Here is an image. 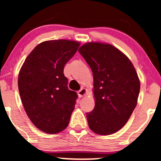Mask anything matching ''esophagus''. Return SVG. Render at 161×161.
Listing matches in <instances>:
<instances>
[{
  "instance_id": "obj_1",
  "label": "esophagus",
  "mask_w": 161,
  "mask_h": 161,
  "mask_svg": "<svg viewBox=\"0 0 161 161\" xmlns=\"http://www.w3.org/2000/svg\"><path fill=\"white\" fill-rule=\"evenodd\" d=\"M78 94L79 97H83L86 94V89H84V88H83V89L79 90Z\"/></svg>"
}]
</instances>
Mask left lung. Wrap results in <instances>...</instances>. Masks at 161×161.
<instances>
[{
	"mask_svg": "<svg viewBox=\"0 0 161 161\" xmlns=\"http://www.w3.org/2000/svg\"><path fill=\"white\" fill-rule=\"evenodd\" d=\"M92 69L95 106L86 117L89 128L110 135L122 128L137 105L140 81L130 59L109 44L88 42L78 49Z\"/></svg>",
	"mask_w": 161,
	"mask_h": 161,
	"instance_id": "1",
	"label": "left lung"
}]
</instances>
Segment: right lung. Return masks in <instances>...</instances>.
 Returning <instances> with one entry per match:
<instances>
[{
    "label": "right lung",
    "instance_id": "add662e5",
    "mask_svg": "<svg viewBox=\"0 0 161 161\" xmlns=\"http://www.w3.org/2000/svg\"><path fill=\"white\" fill-rule=\"evenodd\" d=\"M78 42H43L31 52L22 66L18 89L28 118L40 130L55 134L69 125L77 93L68 89L64 67L78 50Z\"/></svg>",
    "mask_w": 161,
    "mask_h": 161
}]
</instances>
